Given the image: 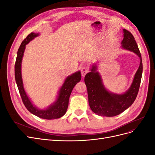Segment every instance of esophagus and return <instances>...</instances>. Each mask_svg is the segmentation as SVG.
Returning a JSON list of instances; mask_svg holds the SVG:
<instances>
[{
  "label": "esophagus",
  "mask_w": 155,
  "mask_h": 155,
  "mask_svg": "<svg viewBox=\"0 0 155 155\" xmlns=\"http://www.w3.org/2000/svg\"><path fill=\"white\" fill-rule=\"evenodd\" d=\"M81 75L82 76L84 77L85 76V75L89 72V69H88V67L87 66H83L82 68H81Z\"/></svg>",
  "instance_id": "34e87169"
}]
</instances>
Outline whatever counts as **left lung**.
<instances>
[{"label":"left lung","mask_w":155,"mask_h":155,"mask_svg":"<svg viewBox=\"0 0 155 155\" xmlns=\"http://www.w3.org/2000/svg\"><path fill=\"white\" fill-rule=\"evenodd\" d=\"M123 31L121 47L138 55L140 59V66L129 90L123 94H117L107 91L100 74L96 72V66L93 65L91 72L86 74L85 83L87 88L89 106L97 115L112 117L121 114L133 104L139 91L143 71L141 54L133 34L125 29Z\"/></svg>","instance_id":"left-lung-1"}]
</instances>
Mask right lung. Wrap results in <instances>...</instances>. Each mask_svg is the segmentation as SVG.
<instances>
[{"instance_id": "obj_1", "label": "right lung", "mask_w": 155, "mask_h": 155, "mask_svg": "<svg viewBox=\"0 0 155 155\" xmlns=\"http://www.w3.org/2000/svg\"><path fill=\"white\" fill-rule=\"evenodd\" d=\"M39 34L31 33L23 40L17 51V59L15 64V78L18 91L21 96L23 104L31 113L41 118L46 120H54L59 118L66 113L68 106L69 97L73 90L74 86L80 81L81 75L80 71H78L69 76L65 79V81L61 88L58 99L54 104L49 106L48 108L45 110L37 109L32 104L29 97L26 95V93L23 87V83L21 76V63L22 59L26 48V45L30 41L34 39L35 37L38 36Z\"/></svg>"}]
</instances>
